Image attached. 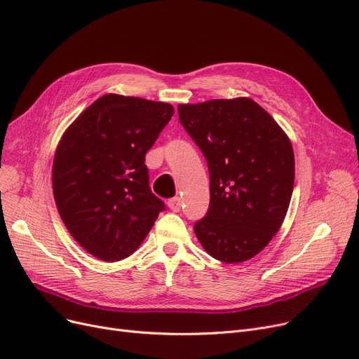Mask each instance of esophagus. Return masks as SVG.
Here are the masks:
<instances>
[{
    "label": "esophagus",
    "mask_w": 359,
    "mask_h": 359,
    "mask_svg": "<svg viewBox=\"0 0 359 359\" xmlns=\"http://www.w3.org/2000/svg\"><path fill=\"white\" fill-rule=\"evenodd\" d=\"M167 205H168V208L172 210L173 212H179L180 211V208H182V201H180V198H172L170 199L168 202H167Z\"/></svg>",
    "instance_id": "34e87169"
}]
</instances>
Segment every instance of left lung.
I'll return each instance as SVG.
<instances>
[{
    "label": "left lung",
    "mask_w": 359,
    "mask_h": 359,
    "mask_svg": "<svg viewBox=\"0 0 359 359\" xmlns=\"http://www.w3.org/2000/svg\"><path fill=\"white\" fill-rule=\"evenodd\" d=\"M177 111L210 170V208L194 227L199 243L225 263L255 257L279 231L291 202L290 138L249 97L179 104Z\"/></svg>",
    "instance_id": "8db88e82"
}]
</instances>
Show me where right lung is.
Segmentation results:
<instances>
[{
	"mask_svg": "<svg viewBox=\"0 0 359 359\" xmlns=\"http://www.w3.org/2000/svg\"><path fill=\"white\" fill-rule=\"evenodd\" d=\"M173 113L168 103L104 94L64 132L53 198L69 234L94 257L130 256L165 208L149 189L145 154Z\"/></svg>",
	"mask_w": 359,
	"mask_h": 359,
	"instance_id": "1",
	"label": "right lung"
}]
</instances>
